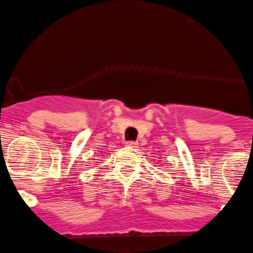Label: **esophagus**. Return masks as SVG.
<instances>
[{
	"mask_svg": "<svg viewBox=\"0 0 253 253\" xmlns=\"http://www.w3.org/2000/svg\"><path fill=\"white\" fill-rule=\"evenodd\" d=\"M126 146H128V147H132V148H137L138 147V143L134 142V141H127Z\"/></svg>",
	"mask_w": 253,
	"mask_h": 253,
	"instance_id": "1",
	"label": "esophagus"
}]
</instances>
